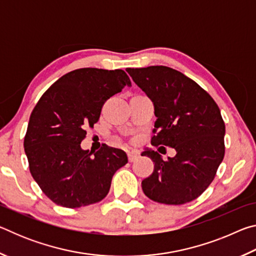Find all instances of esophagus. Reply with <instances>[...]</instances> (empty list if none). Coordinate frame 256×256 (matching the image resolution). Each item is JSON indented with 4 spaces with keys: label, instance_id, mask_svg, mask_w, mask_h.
Wrapping results in <instances>:
<instances>
[{
    "label": "esophagus",
    "instance_id": "esophagus-1",
    "mask_svg": "<svg viewBox=\"0 0 256 256\" xmlns=\"http://www.w3.org/2000/svg\"><path fill=\"white\" fill-rule=\"evenodd\" d=\"M128 162H134V160H136L138 158V156L136 152H133V151H132V152H130V151H128Z\"/></svg>",
    "mask_w": 256,
    "mask_h": 256
}]
</instances>
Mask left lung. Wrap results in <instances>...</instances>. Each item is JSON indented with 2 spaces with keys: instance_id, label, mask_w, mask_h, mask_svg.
I'll list each match as a JSON object with an SVG mask.
<instances>
[{
  "instance_id": "obj_1",
  "label": "left lung",
  "mask_w": 256,
  "mask_h": 256,
  "mask_svg": "<svg viewBox=\"0 0 256 256\" xmlns=\"http://www.w3.org/2000/svg\"><path fill=\"white\" fill-rule=\"evenodd\" d=\"M133 81L154 102V123L151 144L174 148V158L162 160L146 150L154 172L142 180L150 200L184 204L208 188L224 156V122L220 110L204 89L174 68L154 66L126 68Z\"/></svg>"
}]
</instances>
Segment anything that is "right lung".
<instances>
[{
  "mask_svg": "<svg viewBox=\"0 0 256 256\" xmlns=\"http://www.w3.org/2000/svg\"><path fill=\"white\" fill-rule=\"evenodd\" d=\"M125 86L131 80L120 68H78L55 81L34 106L24 152L34 180L58 206L74 209L102 201L116 170L128 164L120 149L102 144L92 156L80 146L104 104Z\"/></svg>",
  "mask_w": 256,
  "mask_h": 256,
  "instance_id": "1",
  "label": "right lung"
}]
</instances>
